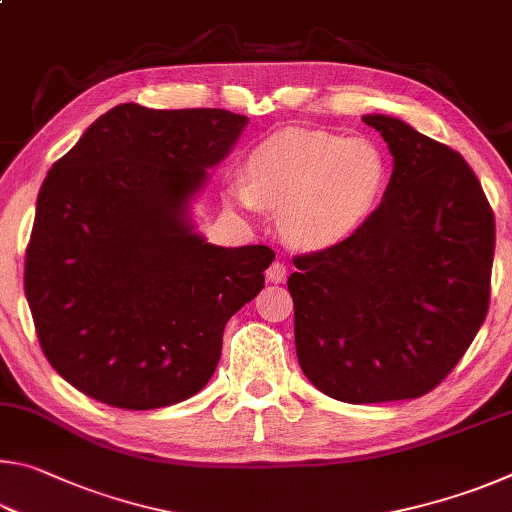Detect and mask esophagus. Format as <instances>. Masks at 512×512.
I'll use <instances>...</instances> for the list:
<instances>
[{"label": "esophagus", "mask_w": 512, "mask_h": 512, "mask_svg": "<svg viewBox=\"0 0 512 512\" xmlns=\"http://www.w3.org/2000/svg\"><path fill=\"white\" fill-rule=\"evenodd\" d=\"M266 280L271 284H282L284 280H287V266H284L282 262H273L266 271Z\"/></svg>", "instance_id": "34e87169"}]
</instances>
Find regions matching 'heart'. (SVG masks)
Segmentation results:
<instances>
[{
    "label": "heart",
    "instance_id": "obj_1",
    "mask_svg": "<svg viewBox=\"0 0 512 512\" xmlns=\"http://www.w3.org/2000/svg\"><path fill=\"white\" fill-rule=\"evenodd\" d=\"M386 160L370 140L291 128L259 144L248 180L228 185V201L246 212L282 207L284 237L325 248L352 235L375 210L386 185Z\"/></svg>",
    "mask_w": 512,
    "mask_h": 512
}]
</instances>
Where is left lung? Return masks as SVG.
<instances>
[{"label": "left lung", "instance_id": "1", "mask_svg": "<svg viewBox=\"0 0 512 512\" xmlns=\"http://www.w3.org/2000/svg\"><path fill=\"white\" fill-rule=\"evenodd\" d=\"M363 121L391 149V183L350 237L293 259L296 352L334 400H413L454 370L488 314L495 214L461 153L395 117Z\"/></svg>", "mask_w": 512, "mask_h": 512}]
</instances>
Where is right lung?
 Listing matches in <instances>:
<instances>
[{"mask_svg":"<svg viewBox=\"0 0 512 512\" xmlns=\"http://www.w3.org/2000/svg\"><path fill=\"white\" fill-rule=\"evenodd\" d=\"M246 124L121 103L49 169L24 291L47 361L92 400L149 411L196 395L225 323L262 291L273 250L212 246L187 216Z\"/></svg>","mask_w":512,"mask_h":512,"instance_id":"1","label":"right lung"}]
</instances>
